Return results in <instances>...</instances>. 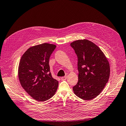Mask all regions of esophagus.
<instances>
[{
  "instance_id": "34e87169",
  "label": "esophagus",
  "mask_w": 126,
  "mask_h": 126,
  "mask_svg": "<svg viewBox=\"0 0 126 126\" xmlns=\"http://www.w3.org/2000/svg\"><path fill=\"white\" fill-rule=\"evenodd\" d=\"M61 79H62V80H65L67 79V77H63L61 78Z\"/></svg>"
}]
</instances>
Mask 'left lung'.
I'll return each mask as SVG.
<instances>
[{"label": "left lung", "mask_w": 126, "mask_h": 126, "mask_svg": "<svg viewBox=\"0 0 126 126\" xmlns=\"http://www.w3.org/2000/svg\"><path fill=\"white\" fill-rule=\"evenodd\" d=\"M70 46L78 57V81L73 87L74 93L83 100H91L100 94L108 82L109 62L101 49L91 41L77 40Z\"/></svg>", "instance_id": "obj_1"}]
</instances>
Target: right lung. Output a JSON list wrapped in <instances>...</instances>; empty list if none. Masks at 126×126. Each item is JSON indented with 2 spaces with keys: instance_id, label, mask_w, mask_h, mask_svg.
Segmentation results:
<instances>
[{
  "instance_id": "add662e5",
  "label": "right lung",
  "mask_w": 126,
  "mask_h": 126,
  "mask_svg": "<svg viewBox=\"0 0 126 126\" xmlns=\"http://www.w3.org/2000/svg\"><path fill=\"white\" fill-rule=\"evenodd\" d=\"M56 46L44 43L30 47L22 55L18 66V78L24 90L34 99L45 101L58 88V81L52 78L49 60Z\"/></svg>"
}]
</instances>
